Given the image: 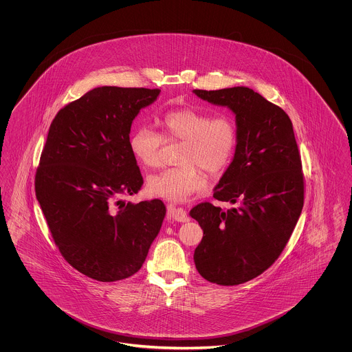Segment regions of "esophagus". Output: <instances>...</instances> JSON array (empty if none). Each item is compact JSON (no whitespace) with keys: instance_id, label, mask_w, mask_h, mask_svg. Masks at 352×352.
I'll use <instances>...</instances> for the list:
<instances>
[{"instance_id":"obj_1","label":"esophagus","mask_w":352,"mask_h":352,"mask_svg":"<svg viewBox=\"0 0 352 352\" xmlns=\"http://www.w3.org/2000/svg\"><path fill=\"white\" fill-rule=\"evenodd\" d=\"M168 217L173 219V220H175V221H181V223L188 221V217H187V214H186L184 208L175 207L174 204H168Z\"/></svg>"}]
</instances>
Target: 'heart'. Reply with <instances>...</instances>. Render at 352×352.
Segmentation results:
<instances>
[{
  "label": "heart",
  "instance_id": "1",
  "mask_svg": "<svg viewBox=\"0 0 352 352\" xmlns=\"http://www.w3.org/2000/svg\"><path fill=\"white\" fill-rule=\"evenodd\" d=\"M160 124L166 140H184L178 157L181 165L149 175L146 188L155 197L188 201L206 187L198 166L218 173L230 162L237 140L234 121L226 115L210 118L204 112L184 108L165 113ZM162 146L164 137L146 125L135 128L129 138V149L145 168L160 165Z\"/></svg>",
  "mask_w": 352,
  "mask_h": 352
}]
</instances>
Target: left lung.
<instances>
[{"label":"left lung","mask_w":352,"mask_h":352,"mask_svg":"<svg viewBox=\"0 0 352 352\" xmlns=\"http://www.w3.org/2000/svg\"><path fill=\"white\" fill-rule=\"evenodd\" d=\"M227 107L236 120V146L214 198L190 211L203 230L194 263L203 278L232 286L260 276L278 258L301 215L303 175L293 124L284 111L248 87L192 91Z\"/></svg>","instance_id":"left-lung-1"}]
</instances>
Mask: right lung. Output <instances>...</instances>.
<instances>
[{"mask_svg": "<svg viewBox=\"0 0 352 352\" xmlns=\"http://www.w3.org/2000/svg\"><path fill=\"white\" fill-rule=\"evenodd\" d=\"M160 92L104 85L69 102L52 120L36 168L35 195L56 247L101 283L140 270L166 215L160 199H116L144 184L129 134Z\"/></svg>", "mask_w": 352, "mask_h": 352, "instance_id": "1", "label": "right lung"}]
</instances>
